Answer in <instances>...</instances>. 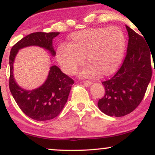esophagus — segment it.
I'll use <instances>...</instances> for the list:
<instances>
[{"label": "esophagus", "instance_id": "34e87169", "mask_svg": "<svg viewBox=\"0 0 155 155\" xmlns=\"http://www.w3.org/2000/svg\"><path fill=\"white\" fill-rule=\"evenodd\" d=\"M91 81H88V80H86V81H84V86L86 87H90V85H91Z\"/></svg>", "mask_w": 155, "mask_h": 155}]
</instances>
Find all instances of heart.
<instances>
[{
  "label": "heart",
  "instance_id": "1",
  "mask_svg": "<svg viewBox=\"0 0 155 155\" xmlns=\"http://www.w3.org/2000/svg\"><path fill=\"white\" fill-rule=\"evenodd\" d=\"M68 44L57 48L56 57L65 74L74 75L84 61L90 64L81 72L82 76H94L100 73L108 76L116 71L123 58L125 38L120 28H88L74 32Z\"/></svg>",
  "mask_w": 155,
  "mask_h": 155
}]
</instances>
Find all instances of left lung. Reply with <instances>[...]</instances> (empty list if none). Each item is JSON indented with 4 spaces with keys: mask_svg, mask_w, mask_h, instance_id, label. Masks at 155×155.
Segmentation results:
<instances>
[{
    "mask_svg": "<svg viewBox=\"0 0 155 155\" xmlns=\"http://www.w3.org/2000/svg\"><path fill=\"white\" fill-rule=\"evenodd\" d=\"M126 29L129 40L123 63L114 76L102 82L105 95L97 102L101 111L111 117H123L134 111L152 78V52L144 37L127 25Z\"/></svg>",
    "mask_w": 155,
    "mask_h": 155,
    "instance_id": "8db88e82",
    "label": "left lung"
}]
</instances>
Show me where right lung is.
I'll use <instances>...</instances> for the list:
<instances>
[{
    "label": "right lung",
    "instance_id": "obj_1",
    "mask_svg": "<svg viewBox=\"0 0 155 155\" xmlns=\"http://www.w3.org/2000/svg\"><path fill=\"white\" fill-rule=\"evenodd\" d=\"M59 34L60 33L43 32L31 33L15 44L10 51L11 93L23 113L37 121L49 120L59 115L66 104L74 81L63 74L58 66L52 65L47 80L41 86L33 90H25L16 83L13 76V63L19 49L29 46L44 48L54 56L52 39Z\"/></svg>",
    "mask_w": 155,
    "mask_h": 155
}]
</instances>
